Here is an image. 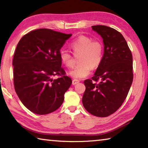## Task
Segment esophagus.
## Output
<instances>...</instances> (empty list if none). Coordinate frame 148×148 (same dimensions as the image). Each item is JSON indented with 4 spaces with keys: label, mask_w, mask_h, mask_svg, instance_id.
<instances>
[{
    "label": "esophagus",
    "mask_w": 148,
    "mask_h": 148,
    "mask_svg": "<svg viewBox=\"0 0 148 148\" xmlns=\"http://www.w3.org/2000/svg\"><path fill=\"white\" fill-rule=\"evenodd\" d=\"M79 82V80L77 79H73L72 80V85H76L77 84H78Z\"/></svg>",
    "instance_id": "34e87169"
}]
</instances>
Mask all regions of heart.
Here are the masks:
<instances>
[{
  "mask_svg": "<svg viewBox=\"0 0 148 148\" xmlns=\"http://www.w3.org/2000/svg\"><path fill=\"white\" fill-rule=\"evenodd\" d=\"M74 56H78L79 63L73 67L69 74L74 79H80L87 77L92 68L96 69L101 63L103 58L104 47L98 40L80 35L71 43ZM60 59L65 66L71 67L74 64V56L66 49L60 51Z\"/></svg>",
  "mask_w": 148,
  "mask_h": 148,
  "instance_id": "1",
  "label": "heart"
}]
</instances>
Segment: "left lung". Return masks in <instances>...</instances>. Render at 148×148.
Returning <instances> with one entry per match:
<instances>
[{
  "label": "left lung",
  "mask_w": 148,
  "mask_h": 148,
  "mask_svg": "<svg viewBox=\"0 0 148 148\" xmlns=\"http://www.w3.org/2000/svg\"><path fill=\"white\" fill-rule=\"evenodd\" d=\"M92 29L103 38L104 52L94 76L84 81L82 102L89 113L104 117L116 112L128 95L133 80L132 56L119 31L105 25Z\"/></svg>",
  "instance_id": "1"
}]
</instances>
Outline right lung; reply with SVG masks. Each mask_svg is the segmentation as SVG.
Here are the masks:
<instances>
[{"label": "right lung", "instance_id": "right-lung-1", "mask_svg": "<svg viewBox=\"0 0 148 148\" xmlns=\"http://www.w3.org/2000/svg\"><path fill=\"white\" fill-rule=\"evenodd\" d=\"M71 35L40 29L24 35L17 45L12 61L15 91L34 114H50L63 102L72 79L61 66L59 53ZM56 75L60 77L53 79Z\"/></svg>", "mask_w": 148, "mask_h": 148}]
</instances>
